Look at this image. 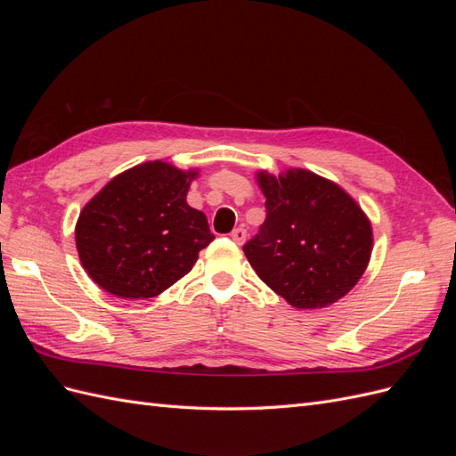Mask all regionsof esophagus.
<instances>
[{
    "label": "esophagus",
    "instance_id": "34e87169",
    "mask_svg": "<svg viewBox=\"0 0 456 456\" xmlns=\"http://www.w3.org/2000/svg\"><path fill=\"white\" fill-rule=\"evenodd\" d=\"M230 236H232V240H233V241H236L238 245H241V243L245 241V238H247V230H245L243 226H240V228H236V230H233V232L230 233Z\"/></svg>",
    "mask_w": 456,
    "mask_h": 456
}]
</instances>
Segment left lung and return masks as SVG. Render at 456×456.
<instances>
[{
	"mask_svg": "<svg viewBox=\"0 0 456 456\" xmlns=\"http://www.w3.org/2000/svg\"><path fill=\"white\" fill-rule=\"evenodd\" d=\"M266 218L243 245L249 265L273 293L300 310L323 308L363 275L372 249L369 218L323 176L289 169L258 173Z\"/></svg>",
	"mask_w": 456,
	"mask_h": 456,
	"instance_id": "obj_1",
	"label": "left lung"
}]
</instances>
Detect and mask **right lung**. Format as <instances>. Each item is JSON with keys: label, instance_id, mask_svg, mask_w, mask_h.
Segmentation results:
<instances>
[{"label": "right lung", "instance_id": "right-lung-1", "mask_svg": "<svg viewBox=\"0 0 456 456\" xmlns=\"http://www.w3.org/2000/svg\"><path fill=\"white\" fill-rule=\"evenodd\" d=\"M196 171L148 161L112 178L79 213L76 245L91 280L119 298H151L196 265L215 236L186 203Z\"/></svg>", "mask_w": 456, "mask_h": 456}]
</instances>
